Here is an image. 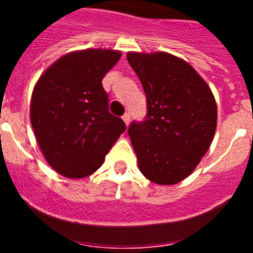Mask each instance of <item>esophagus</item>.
Masks as SVG:
<instances>
[{"mask_svg":"<svg viewBox=\"0 0 253 253\" xmlns=\"http://www.w3.org/2000/svg\"><path fill=\"white\" fill-rule=\"evenodd\" d=\"M122 119L124 120L125 125H129V123H130V114H129V113H125L124 115L122 116Z\"/></svg>","mask_w":253,"mask_h":253,"instance_id":"esophagus-1","label":"esophagus"}]
</instances>
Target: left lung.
<instances>
[{"mask_svg":"<svg viewBox=\"0 0 253 253\" xmlns=\"http://www.w3.org/2000/svg\"><path fill=\"white\" fill-rule=\"evenodd\" d=\"M147 96V115L128 128L140 172L158 185L186 178L211 144L214 96L195 69L169 53H128Z\"/></svg>","mask_w":253,"mask_h":253,"instance_id":"obj_1","label":"left lung"}]
</instances>
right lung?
<instances>
[{"label": "right lung", "instance_id": "1", "mask_svg": "<svg viewBox=\"0 0 253 253\" xmlns=\"http://www.w3.org/2000/svg\"><path fill=\"white\" fill-rule=\"evenodd\" d=\"M115 50L87 49L51 64L33 91L30 119L46 162L69 178L91 175L126 126L109 111L102 78L118 63Z\"/></svg>", "mask_w": 253, "mask_h": 253}]
</instances>
